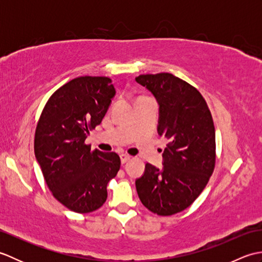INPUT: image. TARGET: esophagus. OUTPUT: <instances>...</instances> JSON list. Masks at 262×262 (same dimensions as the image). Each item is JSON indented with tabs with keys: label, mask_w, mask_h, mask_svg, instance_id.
Here are the masks:
<instances>
[{
	"label": "esophagus",
	"mask_w": 262,
	"mask_h": 262,
	"mask_svg": "<svg viewBox=\"0 0 262 262\" xmlns=\"http://www.w3.org/2000/svg\"><path fill=\"white\" fill-rule=\"evenodd\" d=\"M130 158L132 157H129V155L128 154H120V161H121V164H124V163H126L127 161H129L130 160Z\"/></svg>",
	"instance_id": "esophagus-1"
}]
</instances>
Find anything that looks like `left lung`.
Listing matches in <instances>:
<instances>
[{
    "label": "left lung",
    "instance_id": "8db88e82",
    "mask_svg": "<svg viewBox=\"0 0 262 262\" xmlns=\"http://www.w3.org/2000/svg\"><path fill=\"white\" fill-rule=\"evenodd\" d=\"M136 82L158 100V133L169 140L163 152V168L159 170L146 163L144 174L136 180V190L148 210L170 216L189 207L213 174L214 121L197 89L173 74H142Z\"/></svg>",
    "mask_w": 262,
    "mask_h": 262
}]
</instances>
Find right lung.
<instances>
[{"mask_svg":"<svg viewBox=\"0 0 262 262\" xmlns=\"http://www.w3.org/2000/svg\"><path fill=\"white\" fill-rule=\"evenodd\" d=\"M107 76H80L55 91L42 109L35 133V155L47 187L66 208L86 214L107 199V185L120 169L115 152L85 144L101 124L115 96Z\"/></svg>","mask_w":262,"mask_h":262,"instance_id":"add662e5","label":"right lung"}]
</instances>
